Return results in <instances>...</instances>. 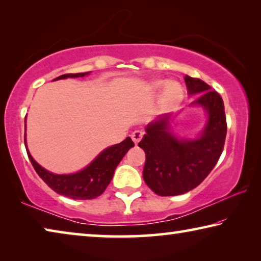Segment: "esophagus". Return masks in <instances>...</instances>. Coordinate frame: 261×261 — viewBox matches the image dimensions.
<instances>
[{
    "instance_id": "obj_1",
    "label": "esophagus",
    "mask_w": 261,
    "mask_h": 261,
    "mask_svg": "<svg viewBox=\"0 0 261 261\" xmlns=\"http://www.w3.org/2000/svg\"><path fill=\"white\" fill-rule=\"evenodd\" d=\"M143 136H144V132H143V131L136 130V131L132 132L131 138H132V140H134L135 144H138L139 141L141 140V138H143Z\"/></svg>"
}]
</instances>
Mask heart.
Listing matches in <instances>:
<instances>
[{"label":"heart","mask_w":261,"mask_h":261,"mask_svg":"<svg viewBox=\"0 0 261 261\" xmlns=\"http://www.w3.org/2000/svg\"><path fill=\"white\" fill-rule=\"evenodd\" d=\"M166 85L165 81H159L155 83L156 87ZM183 98V88L176 82H170L167 84L165 88V101L167 103H176Z\"/></svg>","instance_id":"1"}]
</instances>
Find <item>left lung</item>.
Returning <instances> with one entry per match:
<instances>
[{
  "mask_svg": "<svg viewBox=\"0 0 261 261\" xmlns=\"http://www.w3.org/2000/svg\"><path fill=\"white\" fill-rule=\"evenodd\" d=\"M190 95L203 93L191 105L208 114L204 131L197 139H178L170 132L171 114L162 115L146 126L138 146L146 154L143 177L159 196H178L198 187L219 161L227 135L223 100L201 79L185 76Z\"/></svg>",
  "mask_w": 261,
  "mask_h": 261,
  "instance_id": "1",
  "label": "left lung"
}]
</instances>
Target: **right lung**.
Listing matches in <instances>:
<instances>
[{
    "mask_svg": "<svg viewBox=\"0 0 261 261\" xmlns=\"http://www.w3.org/2000/svg\"><path fill=\"white\" fill-rule=\"evenodd\" d=\"M88 73L90 72L62 74V76L57 77L55 81L69 77H84ZM134 146V141L131 140L130 137H127L122 143L106 148L83 170L70 175H57L50 173V171L46 170L45 168H42L39 163L34 161L29 149H26V152H28L30 161L32 163L35 171H37V174L40 176L43 182L51 190H54L55 192L62 194V196L71 198V199L85 200L94 199V198L103 193L106 188L108 187V184L113 178L114 171L118 166V163L121 162L126 152Z\"/></svg>",
    "mask_w": 261,
    "mask_h": 261,
    "instance_id": "obj_1",
    "label": "right lung"
}]
</instances>
